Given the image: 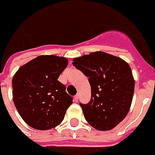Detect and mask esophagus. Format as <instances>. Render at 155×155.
<instances>
[{
	"mask_svg": "<svg viewBox=\"0 0 155 155\" xmlns=\"http://www.w3.org/2000/svg\"><path fill=\"white\" fill-rule=\"evenodd\" d=\"M78 98H79V94H77V95L74 96V101H75V102H78Z\"/></svg>",
	"mask_w": 155,
	"mask_h": 155,
	"instance_id": "34e87169",
	"label": "esophagus"
}]
</instances>
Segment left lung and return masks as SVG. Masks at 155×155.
Listing matches in <instances>:
<instances>
[{"label": "left lung", "instance_id": "obj_1", "mask_svg": "<svg viewBox=\"0 0 155 155\" xmlns=\"http://www.w3.org/2000/svg\"><path fill=\"white\" fill-rule=\"evenodd\" d=\"M72 64L88 77L92 97L80 104L85 119L92 127L107 131L116 127L128 114L132 104L134 79L123 59L104 51L74 58Z\"/></svg>", "mask_w": 155, "mask_h": 155}]
</instances>
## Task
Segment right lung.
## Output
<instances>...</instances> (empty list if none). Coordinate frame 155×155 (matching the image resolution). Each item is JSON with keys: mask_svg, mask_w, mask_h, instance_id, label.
<instances>
[{"mask_svg": "<svg viewBox=\"0 0 155 155\" xmlns=\"http://www.w3.org/2000/svg\"><path fill=\"white\" fill-rule=\"evenodd\" d=\"M68 64V59L62 57L39 56L15 73L13 102L20 116L31 128L51 129L63 120L72 97L58 79Z\"/></svg>", "mask_w": 155, "mask_h": 155, "instance_id": "1", "label": "right lung"}]
</instances>
